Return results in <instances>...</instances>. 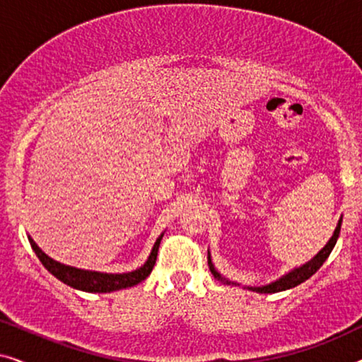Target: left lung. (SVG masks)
<instances>
[{
  "instance_id": "8db88e82",
  "label": "left lung",
  "mask_w": 362,
  "mask_h": 362,
  "mask_svg": "<svg viewBox=\"0 0 362 362\" xmlns=\"http://www.w3.org/2000/svg\"><path fill=\"white\" fill-rule=\"evenodd\" d=\"M341 222H343V219H339L338 226H336L334 234L329 239L328 244H326L323 249H321L318 254H316V257H313V259L308 262V264H305L303 267H300V269L291 270L290 274H286L285 276H281L280 280L274 281V284H270V285H267V286H254V288H252V286H249V290H254V291H257V293H276V291H284V290L293 288V286L303 284L305 280H308L311 275L316 274V272L320 270V267L325 264V260L328 259L329 254H331V250H333V247L336 245V240H338L339 230H341ZM207 264H209V269H211L212 275H214L216 279H219L221 281H226V284H230V281H227L226 279H222V276L217 274L216 269H214V265H212V262H211L209 252H207Z\"/></svg>"
}]
</instances>
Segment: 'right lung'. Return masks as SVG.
<instances>
[{"instance_id": "right-lung-1", "label": "right lung", "mask_w": 362, "mask_h": 362, "mask_svg": "<svg viewBox=\"0 0 362 362\" xmlns=\"http://www.w3.org/2000/svg\"><path fill=\"white\" fill-rule=\"evenodd\" d=\"M29 244H31L34 254L41 260V264L51 272V274L59 279L64 284L72 286V288L90 291V293H108V291H115L122 288H128V286H135L146 279L151 274L153 267L156 264L158 249H160V242L163 239V234L158 237V240L153 245V250L150 257H148L146 264L140 267L135 272H128V274H100V272H88V270H78L74 267L59 264V262L52 260L44 252L39 249L31 237H28Z\"/></svg>"}]
</instances>
